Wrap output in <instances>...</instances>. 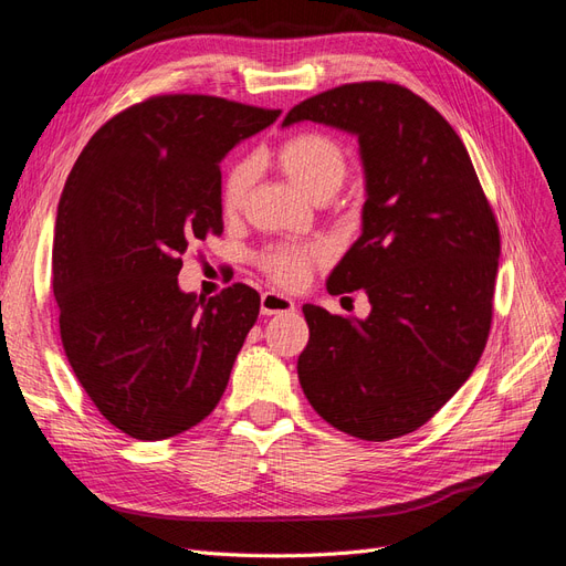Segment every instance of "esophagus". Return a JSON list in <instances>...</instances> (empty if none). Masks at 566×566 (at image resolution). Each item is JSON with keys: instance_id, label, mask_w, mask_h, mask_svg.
Segmentation results:
<instances>
[{"instance_id": "34e87169", "label": "esophagus", "mask_w": 566, "mask_h": 566, "mask_svg": "<svg viewBox=\"0 0 566 566\" xmlns=\"http://www.w3.org/2000/svg\"><path fill=\"white\" fill-rule=\"evenodd\" d=\"M260 310H262L264 316L290 314V312H295V302L290 300V297H285V295H279V293H264Z\"/></svg>"}]
</instances>
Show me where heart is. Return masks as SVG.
<instances>
[{"label":"heart","instance_id":"obj_1","mask_svg":"<svg viewBox=\"0 0 566 566\" xmlns=\"http://www.w3.org/2000/svg\"><path fill=\"white\" fill-rule=\"evenodd\" d=\"M279 163L285 177L293 181L304 196L312 200H328L347 177L349 160L347 153L333 136L321 132H302L290 136L287 142L279 148ZM254 179V163L241 160L235 163L224 179V202L227 212L241 210L245 196L250 191ZM325 250L321 245L300 248V245H279L264 252L262 269L279 285L295 287L306 276H310V266L321 260Z\"/></svg>","mask_w":566,"mask_h":566}]
</instances>
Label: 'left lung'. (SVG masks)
<instances>
[{"label":"left lung","mask_w":566,"mask_h":566,"mask_svg":"<svg viewBox=\"0 0 566 566\" xmlns=\"http://www.w3.org/2000/svg\"><path fill=\"white\" fill-rule=\"evenodd\" d=\"M358 139L361 235L325 281L366 290V318L304 304L297 375L339 432L387 441L416 432L465 385L486 347L501 235L460 136L401 84L356 82L302 101L283 119Z\"/></svg>","instance_id":"1"}]
</instances>
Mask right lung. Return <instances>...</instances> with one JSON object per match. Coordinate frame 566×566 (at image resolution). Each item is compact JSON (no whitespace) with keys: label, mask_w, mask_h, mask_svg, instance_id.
<instances>
[{"label":"right lung","mask_w":566,"mask_h":566,"mask_svg":"<svg viewBox=\"0 0 566 566\" xmlns=\"http://www.w3.org/2000/svg\"><path fill=\"white\" fill-rule=\"evenodd\" d=\"M279 115L153 96L108 119L67 175L51 248L63 349L101 416L134 439L191 430L229 385L260 295L233 283L205 300L177 276L188 245L224 229L219 163Z\"/></svg>","instance_id":"add662e5"}]
</instances>
